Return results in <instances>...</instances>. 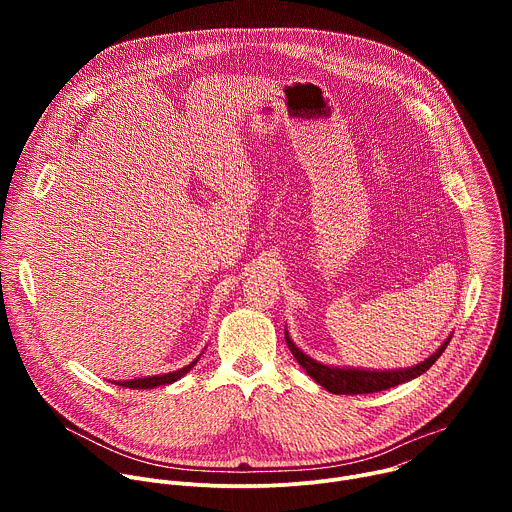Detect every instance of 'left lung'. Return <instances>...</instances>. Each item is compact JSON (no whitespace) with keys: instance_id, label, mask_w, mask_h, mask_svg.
I'll return each instance as SVG.
<instances>
[{"instance_id":"obj_1","label":"left lung","mask_w":512,"mask_h":512,"mask_svg":"<svg viewBox=\"0 0 512 512\" xmlns=\"http://www.w3.org/2000/svg\"><path fill=\"white\" fill-rule=\"evenodd\" d=\"M285 342L294 354V358L300 362V367L326 391L334 395H364V393H377L391 387H397L401 383H407L411 379H417L425 371H429L431 364L442 356L446 346L450 344V338L444 340V344L437 348L431 356L417 362L415 367L409 369H393V371H371V369H354V367H330V364L318 362L306 352H302L296 342L289 338V332L285 328Z\"/></svg>"}]
</instances>
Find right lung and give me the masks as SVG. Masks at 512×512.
I'll use <instances>...</instances> for the list:
<instances>
[{
  "label": "right lung",
  "mask_w": 512,
  "mask_h": 512,
  "mask_svg": "<svg viewBox=\"0 0 512 512\" xmlns=\"http://www.w3.org/2000/svg\"><path fill=\"white\" fill-rule=\"evenodd\" d=\"M198 358H194L190 364H186V367H182L178 371H172V373H166V375H152V377H141V379L117 381L115 385H121V387H127V389H154V387H160V385H172L178 379H182L194 367V364L198 362Z\"/></svg>",
  "instance_id": "1"
}]
</instances>
